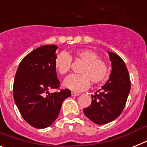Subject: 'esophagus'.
Here are the masks:
<instances>
[{
    "instance_id": "obj_1",
    "label": "esophagus",
    "mask_w": 147,
    "mask_h": 147,
    "mask_svg": "<svg viewBox=\"0 0 147 147\" xmlns=\"http://www.w3.org/2000/svg\"><path fill=\"white\" fill-rule=\"evenodd\" d=\"M71 96H79V93H76V92H71Z\"/></svg>"
}]
</instances>
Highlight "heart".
I'll return each mask as SVG.
<instances>
[{"label": "heart", "instance_id": "heart-1", "mask_svg": "<svg viewBox=\"0 0 147 147\" xmlns=\"http://www.w3.org/2000/svg\"><path fill=\"white\" fill-rule=\"evenodd\" d=\"M72 58L84 62L80 74H72L66 78L64 86L74 91L80 92L88 89L90 81L93 84L103 82L108 74V66L103 59L98 57L94 51L89 49L77 50L73 56L66 52L59 53L54 59V67L62 76L67 74L71 71Z\"/></svg>", "mask_w": 147, "mask_h": 147}]
</instances>
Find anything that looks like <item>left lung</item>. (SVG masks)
Segmentation results:
<instances>
[{
  "label": "left lung",
  "mask_w": 147,
  "mask_h": 147,
  "mask_svg": "<svg viewBox=\"0 0 147 147\" xmlns=\"http://www.w3.org/2000/svg\"><path fill=\"white\" fill-rule=\"evenodd\" d=\"M108 54L112 62L110 79L102 89L91 95V105L83 110L87 117L97 124H107L119 117L131 88L129 73L123 59L115 53Z\"/></svg>",
  "instance_id": "1"
}]
</instances>
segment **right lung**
Segmentation results:
<instances>
[{
	"instance_id": "obj_1",
	"label": "right lung",
	"mask_w": 147,
	"mask_h": 147,
	"mask_svg": "<svg viewBox=\"0 0 147 147\" xmlns=\"http://www.w3.org/2000/svg\"><path fill=\"white\" fill-rule=\"evenodd\" d=\"M58 47L42 45L27 54L18 66L13 85L14 98L24 120L35 128L43 129L57 118L65 99L71 96L69 89L59 90L54 59Z\"/></svg>"
}]
</instances>
